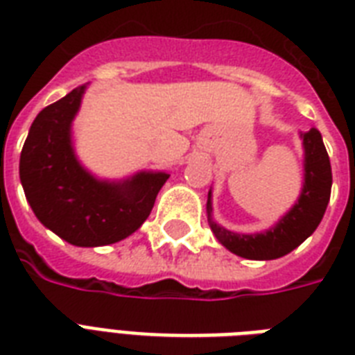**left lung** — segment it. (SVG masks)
Returning a JSON list of instances; mask_svg holds the SVG:
<instances>
[{
    "label": "left lung",
    "instance_id": "8db88e82",
    "mask_svg": "<svg viewBox=\"0 0 355 355\" xmlns=\"http://www.w3.org/2000/svg\"><path fill=\"white\" fill-rule=\"evenodd\" d=\"M304 146V185L298 202L272 227L261 233L230 232L213 218V194H207V222L218 243L232 254L254 261L283 257L298 248L322 220L331 194V164L322 142V135L315 128L300 133Z\"/></svg>",
    "mask_w": 355,
    "mask_h": 355
}]
</instances>
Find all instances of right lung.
Here are the masks:
<instances>
[{"mask_svg": "<svg viewBox=\"0 0 355 355\" xmlns=\"http://www.w3.org/2000/svg\"><path fill=\"white\" fill-rule=\"evenodd\" d=\"M87 85L38 112L20 155V181L33 213L66 243L114 244L139 230L170 174L142 170L125 180H100L79 163L72 122Z\"/></svg>", "mask_w": 355, "mask_h": 355, "instance_id": "1", "label": "right lung"}]
</instances>
